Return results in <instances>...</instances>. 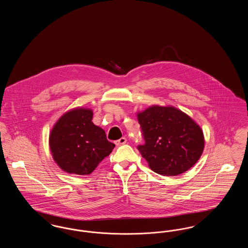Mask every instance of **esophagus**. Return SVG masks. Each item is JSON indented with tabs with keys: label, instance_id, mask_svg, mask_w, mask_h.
Wrapping results in <instances>:
<instances>
[{
	"label": "esophagus",
	"instance_id": "esophagus-1",
	"mask_svg": "<svg viewBox=\"0 0 248 248\" xmlns=\"http://www.w3.org/2000/svg\"><path fill=\"white\" fill-rule=\"evenodd\" d=\"M125 143H126V139L125 138H121L120 140L115 141V145L119 147V146H122V145L125 144Z\"/></svg>",
	"mask_w": 248,
	"mask_h": 248
}]
</instances>
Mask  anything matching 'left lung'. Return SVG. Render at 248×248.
<instances>
[{"label":"left lung","instance_id":"obj_1","mask_svg":"<svg viewBox=\"0 0 248 248\" xmlns=\"http://www.w3.org/2000/svg\"><path fill=\"white\" fill-rule=\"evenodd\" d=\"M145 143L138 146L151 169L177 176L196 164L203 151V134L187 114L173 107L154 106L138 114Z\"/></svg>","mask_w":248,"mask_h":248}]
</instances>
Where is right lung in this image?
Segmentation results:
<instances>
[{
  "label": "right lung",
  "instance_id": "obj_1",
  "mask_svg": "<svg viewBox=\"0 0 248 248\" xmlns=\"http://www.w3.org/2000/svg\"><path fill=\"white\" fill-rule=\"evenodd\" d=\"M92 118V110L75 108L59 119L51 131L49 143L53 158L67 173L91 174L115 147Z\"/></svg>",
  "mask_w": 248,
  "mask_h": 248
}]
</instances>
